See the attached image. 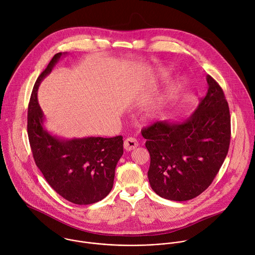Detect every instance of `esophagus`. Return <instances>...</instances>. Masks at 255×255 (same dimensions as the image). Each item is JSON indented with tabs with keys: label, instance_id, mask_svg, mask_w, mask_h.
<instances>
[{
	"label": "esophagus",
	"instance_id": "esophagus-1",
	"mask_svg": "<svg viewBox=\"0 0 255 255\" xmlns=\"http://www.w3.org/2000/svg\"><path fill=\"white\" fill-rule=\"evenodd\" d=\"M138 146V141L134 137H128L124 141V149L131 151Z\"/></svg>",
	"mask_w": 255,
	"mask_h": 255
}]
</instances>
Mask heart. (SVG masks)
Instances as JSON below:
<instances>
[{"label": "heart", "mask_w": 255, "mask_h": 255, "mask_svg": "<svg viewBox=\"0 0 255 255\" xmlns=\"http://www.w3.org/2000/svg\"><path fill=\"white\" fill-rule=\"evenodd\" d=\"M153 113H154V110H151V112H150L148 115H149V116H152V115H153Z\"/></svg>", "instance_id": "1"}]
</instances>
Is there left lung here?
I'll return each mask as SVG.
<instances>
[{"mask_svg": "<svg viewBox=\"0 0 255 255\" xmlns=\"http://www.w3.org/2000/svg\"><path fill=\"white\" fill-rule=\"evenodd\" d=\"M208 93L183 122L157 121L141 130L150 154L152 190L170 201L198 197L212 184L228 153L229 106L222 88L207 76Z\"/></svg>", "mask_w": 255, "mask_h": 255, "instance_id": "8db88e82", "label": "left lung"}]
</instances>
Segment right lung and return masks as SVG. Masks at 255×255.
I'll list each match as a JSON object with an SVG mask.
<instances>
[{"mask_svg":"<svg viewBox=\"0 0 255 255\" xmlns=\"http://www.w3.org/2000/svg\"><path fill=\"white\" fill-rule=\"evenodd\" d=\"M61 55L59 52L52 57L34 85L28 106V137L35 163L49 186L71 203L90 205L103 200L113 188L115 168L123 154V137L64 140L44 129L37 91Z\"/></svg>","mask_w":255,"mask_h":255,"instance_id":"obj_1","label":"right lung"}]
</instances>
